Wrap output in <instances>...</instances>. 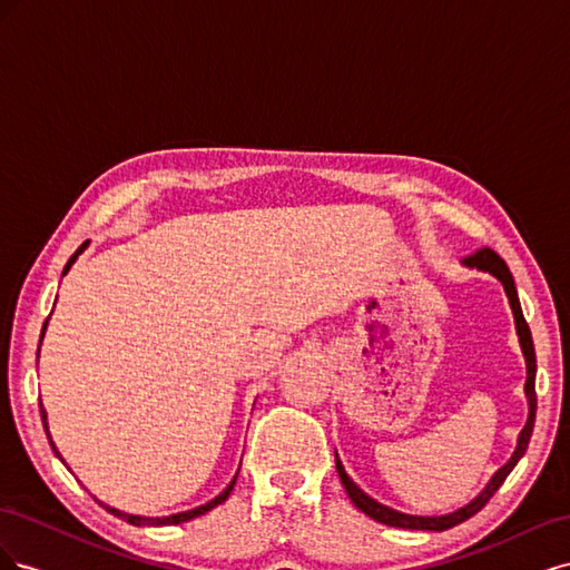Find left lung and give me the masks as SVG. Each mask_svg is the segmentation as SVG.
Wrapping results in <instances>:
<instances>
[{"label": "left lung", "mask_w": 570, "mask_h": 570, "mask_svg": "<svg viewBox=\"0 0 570 570\" xmlns=\"http://www.w3.org/2000/svg\"><path fill=\"white\" fill-rule=\"evenodd\" d=\"M465 266L471 268H480V271H488L492 273L494 278L502 281L504 289H507V297H509V304L513 308V316H515V331H519V340H521V347H523V354H525V364H528V381H525V394H528V402H530V416H528V423L525 428L521 430L519 435V446H515L513 456L509 459V463H504L502 469H499L494 473V478L488 482V488L482 490L471 504H465L463 509L454 511V513H446V515H409V513H400L394 511L390 507H383L377 504L375 499H371L368 494L361 492L354 482L350 480V475L344 473L342 463L335 454V465H337V473H340V480L344 490H347L350 499L354 502V507L358 511H364L366 515H371L373 521L377 523H385V525H392V528H406V530H450L463 521H469L471 515H475L482 507H485L492 494L502 488V482L507 480V475L513 471V465L519 463V459L525 454L528 450V442H530V435H532V425H534V409H538V394H534V371H538V364H534V347H532V335H530V327H528V321L523 318V312H521V302H519V292H515V285H513V275L509 273V266L504 264V258L499 256L494 249L490 247H482L473 254H469L463 258Z\"/></svg>", "instance_id": "8db88e82"}]
</instances>
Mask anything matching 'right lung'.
I'll list each match as a JSON object with an SVG mask.
<instances>
[{"label":"right lung","instance_id":"right-lung-1","mask_svg":"<svg viewBox=\"0 0 570 570\" xmlns=\"http://www.w3.org/2000/svg\"><path fill=\"white\" fill-rule=\"evenodd\" d=\"M85 249V243H82V247L68 258V264H66V268H63V273H68V268H71V264L76 262L78 258V254ZM45 327H47V323H45ZM45 327H42V335H45ZM40 352V350H38ZM40 413H42V423H45V433H47V438H49V430H47V411L42 409V402H40ZM49 444H51V450H55V454L59 456V452H57V446H55V442L49 440ZM235 480H237V475L233 478V482L230 485L223 490L216 499H212L209 504H204V507H197V509H193V511H185V513H174V515H164V519H145V515H130V513H120L118 509H111V507H105L109 513H114V515H118V519H124V521H128L130 525H178V523H185V521H193V519H197V515H204L206 511H212V509H216L218 504H223L226 502V499L230 497V492H233V488H235Z\"/></svg>","mask_w":570,"mask_h":570}]
</instances>
